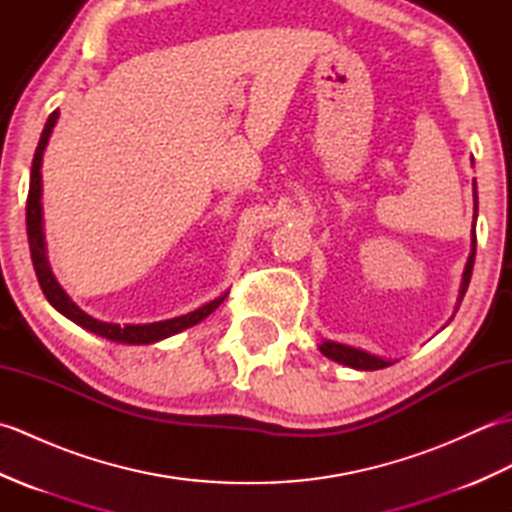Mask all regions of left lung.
I'll return each instance as SVG.
<instances>
[{"label": "left lung", "mask_w": 512, "mask_h": 512, "mask_svg": "<svg viewBox=\"0 0 512 512\" xmlns=\"http://www.w3.org/2000/svg\"><path fill=\"white\" fill-rule=\"evenodd\" d=\"M473 202H475V211H477V191H475V182H473ZM477 217V213H475ZM475 246H477V239H475V224H473V242H471V255H469V262H466L464 268V275H462V288H460V299L458 303H462L464 295H466V288H469V281L473 275V264H475ZM458 310V308H455ZM319 350L323 356H328L330 361H336L341 365L347 367H354V369H363V372H372V369H383L389 367L391 361L387 358H380L374 356L369 352L358 350V347H350V345H343V343H334V341H323L319 345Z\"/></svg>", "instance_id": "8db88e82"}]
</instances>
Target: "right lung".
I'll return each mask as SVG.
<instances>
[{"label": "right lung", "instance_id": "add662e5", "mask_svg": "<svg viewBox=\"0 0 512 512\" xmlns=\"http://www.w3.org/2000/svg\"><path fill=\"white\" fill-rule=\"evenodd\" d=\"M57 118H59V110H54L48 116V123L41 132L35 158H32L30 189H28V202H26V231H28L32 266H35L39 286L43 290V295H46V299L50 301V306L54 310H59L65 319H70L72 323L81 325L83 330L99 334V336H103V339H110L116 343H127V345L158 343L162 339H167V336L187 330V328H191V325L200 323L202 319L209 317V314L226 299V295L204 303L202 308L193 310L189 314H182V317H176V319L156 321V323L118 325V323H105V321L90 317V314L76 306V303L68 297V292L59 286V281L54 279L50 264H48V257H46V237H43V213H41V160H43V151H46L52 129H54V125H57Z\"/></svg>", "mask_w": 512, "mask_h": 512}]
</instances>
